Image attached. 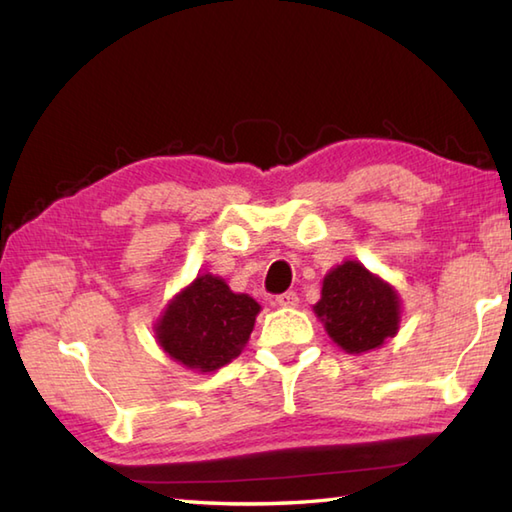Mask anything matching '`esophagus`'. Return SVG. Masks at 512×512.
Listing matches in <instances>:
<instances>
[{
	"label": "esophagus",
	"instance_id": "esophagus-1",
	"mask_svg": "<svg viewBox=\"0 0 512 512\" xmlns=\"http://www.w3.org/2000/svg\"><path fill=\"white\" fill-rule=\"evenodd\" d=\"M275 301H277V306H281V308H297L299 306L297 292H284V295H279Z\"/></svg>",
	"mask_w": 512,
	"mask_h": 512
}]
</instances>
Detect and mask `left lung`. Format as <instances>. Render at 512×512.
I'll return each mask as SVG.
<instances>
[{"mask_svg": "<svg viewBox=\"0 0 512 512\" xmlns=\"http://www.w3.org/2000/svg\"><path fill=\"white\" fill-rule=\"evenodd\" d=\"M312 310L330 339L343 352L358 356L394 339L402 303L389 281L347 259L323 277L321 299Z\"/></svg>", "mask_w": 512, "mask_h": 512, "instance_id": "1", "label": "left lung"}]
</instances>
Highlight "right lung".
<instances>
[{
    "label": "right lung",
    "mask_w": 512,
    "mask_h": 512,
    "mask_svg": "<svg viewBox=\"0 0 512 512\" xmlns=\"http://www.w3.org/2000/svg\"><path fill=\"white\" fill-rule=\"evenodd\" d=\"M262 306L233 292L222 277L202 273L160 312L158 345L191 372L211 374L242 354Z\"/></svg>",
    "instance_id": "right-lung-1"
}]
</instances>
